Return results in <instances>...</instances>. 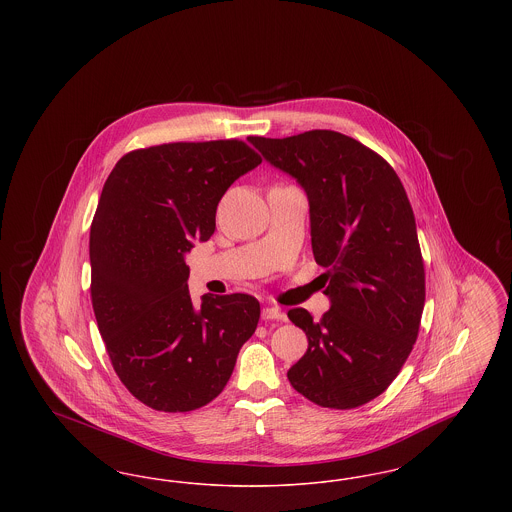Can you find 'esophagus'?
I'll list each match as a JSON object with an SVG mask.
<instances>
[{
  "instance_id": "obj_1",
  "label": "esophagus",
  "mask_w": 512,
  "mask_h": 512,
  "mask_svg": "<svg viewBox=\"0 0 512 512\" xmlns=\"http://www.w3.org/2000/svg\"><path fill=\"white\" fill-rule=\"evenodd\" d=\"M263 318L265 320H286V315H284V311L280 309V307H265L263 309Z\"/></svg>"
}]
</instances>
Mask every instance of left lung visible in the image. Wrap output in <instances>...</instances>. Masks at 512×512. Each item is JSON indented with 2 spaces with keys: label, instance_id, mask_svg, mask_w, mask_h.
I'll return each instance as SVG.
<instances>
[{
  "label": "left lung",
  "instance_id": "1",
  "mask_svg": "<svg viewBox=\"0 0 512 512\" xmlns=\"http://www.w3.org/2000/svg\"><path fill=\"white\" fill-rule=\"evenodd\" d=\"M247 140L307 194L313 255L326 268L330 311L318 322L305 309L288 311L309 340L288 380L320 407H361L405 365L424 309L407 192L378 153L334 130Z\"/></svg>",
  "mask_w": 512,
  "mask_h": 512
}]
</instances>
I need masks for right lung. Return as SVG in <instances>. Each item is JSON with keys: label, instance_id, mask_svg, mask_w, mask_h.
<instances>
[{"label": "right lung", "instance_id": "obj_1", "mask_svg": "<svg viewBox=\"0 0 512 512\" xmlns=\"http://www.w3.org/2000/svg\"><path fill=\"white\" fill-rule=\"evenodd\" d=\"M261 157L240 140L136 149L105 180L90 230L92 305L126 390L165 413L213 401L257 328L247 293L194 305L186 253L215 232L224 192Z\"/></svg>", "mask_w": 512, "mask_h": 512}]
</instances>
